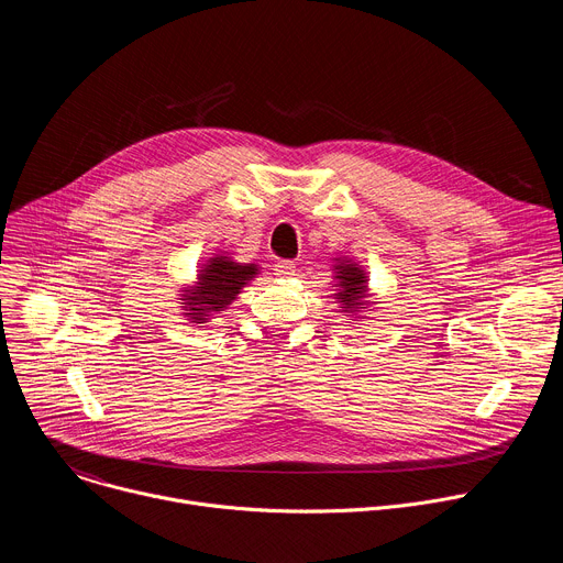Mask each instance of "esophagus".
Returning a JSON list of instances; mask_svg holds the SVG:
<instances>
[{"label": "esophagus", "instance_id": "esophagus-1", "mask_svg": "<svg viewBox=\"0 0 563 563\" xmlns=\"http://www.w3.org/2000/svg\"><path fill=\"white\" fill-rule=\"evenodd\" d=\"M274 272H276L278 278H291V276L296 274V263H291V261H278L276 267H274Z\"/></svg>", "mask_w": 563, "mask_h": 563}]
</instances>
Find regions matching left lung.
Segmentation results:
<instances>
[{
  "mask_svg": "<svg viewBox=\"0 0 563 563\" xmlns=\"http://www.w3.org/2000/svg\"><path fill=\"white\" fill-rule=\"evenodd\" d=\"M341 261L339 265H334V278H336V287H341L334 296L339 298V302L343 305V311L350 316H356L365 302V294H367V276L365 272L352 263L350 258H336Z\"/></svg>",
  "mask_w": 563,
  "mask_h": 563,
  "instance_id": "obj_1",
  "label": "left lung"
}]
</instances>
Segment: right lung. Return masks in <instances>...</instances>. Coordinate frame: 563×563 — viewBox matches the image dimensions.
Listing matches in <instances>:
<instances>
[{
  "mask_svg": "<svg viewBox=\"0 0 563 563\" xmlns=\"http://www.w3.org/2000/svg\"><path fill=\"white\" fill-rule=\"evenodd\" d=\"M258 269V265H243L224 254H216L202 265L196 285L183 289L180 305L185 316H189L191 323H207L213 313L224 311L235 300L240 289L256 278Z\"/></svg>",
  "mask_w": 563,
  "mask_h": 563,
  "instance_id": "obj_1",
  "label": "right lung"
}]
</instances>
